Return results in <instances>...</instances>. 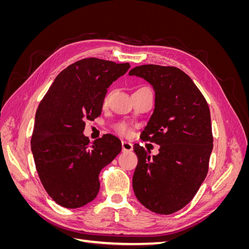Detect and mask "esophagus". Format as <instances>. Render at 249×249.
I'll return each instance as SVG.
<instances>
[{"label": "esophagus", "instance_id": "obj_1", "mask_svg": "<svg viewBox=\"0 0 249 249\" xmlns=\"http://www.w3.org/2000/svg\"><path fill=\"white\" fill-rule=\"evenodd\" d=\"M122 147H123V152H131V150H133V144L127 141L122 142Z\"/></svg>", "mask_w": 249, "mask_h": 249}]
</instances>
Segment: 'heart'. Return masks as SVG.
Listing matches in <instances>:
<instances>
[{
    "mask_svg": "<svg viewBox=\"0 0 249 249\" xmlns=\"http://www.w3.org/2000/svg\"><path fill=\"white\" fill-rule=\"evenodd\" d=\"M106 102H107V96L104 99V104H106ZM115 130L122 135L129 134V127H127V125L124 124H117L115 125Z\"/></svg>",
    "mask_w": 249,
    "mask_h": 249,
    "instance_id": "heart-1",
    "label": "heart"
}]
</instances>
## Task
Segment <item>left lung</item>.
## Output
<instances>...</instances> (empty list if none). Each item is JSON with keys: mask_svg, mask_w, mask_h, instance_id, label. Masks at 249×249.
<instances>
[{"mask_svg": "<svg viewBox=\"0 0 249 249\" xmlns=\"http://www.w3.org/2000/svg\"><path fill=\"white\" fill-rule=\"evenodd\" d=\"M129 74L155 90V109L141 138L160 145L153 157L134 145L138 164L133 189L145 208L169 215L191 201L207 177L213 149L210 109L190 77L177 67L146 64Z\"/></svg>", "mask_w": 249, "mask_h": 249, "instance_id": "1", "label": "left lung"}]
</instances>
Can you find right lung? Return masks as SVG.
I'll list each match as a JSON object with an SVG mask.
<instances>
[{"mask_svg":"<svg viewBox=\"0 0 249 249\" xmlns=\"http://www.w3.org/2000/svg\"><path fill=\"white\" fill-rule=\"evenodd\" d=\"M130 66L82 59L58 74L40 102L31 149L44 189L58 205L76 209L92 201L101 170L122 150V142L111 134L90 142L83 132L86 120L101 115L107 88Z\"/></svg>","mask_w":249,"mask_h":249,"instance_id":"right-lung-1","label":"right lung"}]
</instances>
